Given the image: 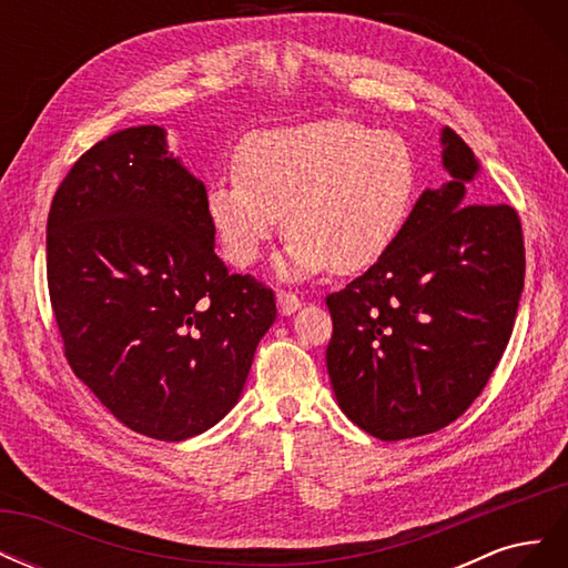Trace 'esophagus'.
Segmentation results:
<instances>
[{"instance_id": "34e87169", "label": "esophagus", "mask_w": 568, "mask_h": 568, "mask_svg": "<svg viewBox=\"0 0 568 568\" xmlns=\"http://www.w3.org/2000/svg\"><path fill=\"white\" fill-rule=\"evenodd\" d=\"M277 307H280V315L288 317V315H294L298 307H301V298L296 294H291V291H280V294H277Z\"/></svg>"}]
</instances>
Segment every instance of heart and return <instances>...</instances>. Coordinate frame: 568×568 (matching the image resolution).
I'll list each match as a JSON object with an SVG mask.
<instances>
[{
	"mask_svg": "<svg viewBox=\"0 0 568 568\" xmlns=\"http://www.w3.org/2000/svg\"><path fill=\"white\" fill-rule=\"evenodd\" d=\"M236 163L242 179L222 173L209 184L213 230L230 261L246 267L284 215L291 234L274 257L282 280L374 265L398 239L417 192L403 136L341 118L255 132Z\"/></svg>",
	"mask_w": 568,
	"mask_h": 568,
	"instance_id": "b5f03b06",
	"label": "heart"
}]
</instances>
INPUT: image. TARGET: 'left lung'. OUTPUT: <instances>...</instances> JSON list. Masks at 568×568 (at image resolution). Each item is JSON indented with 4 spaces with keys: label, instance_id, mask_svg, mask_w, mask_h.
I'll list each match as a JSON object with an SVG mask.
<instances>
[{
    "label": "left lung",
    "instance_id": "left-lung-1",
    "mask_svg": "<svg viewBox=\"0 0 568 568\" xmlns=\"http://www.w3.org/2000/svg\"><path fill=\"white\" fill-rule=\"evenodd\" d=\"M448 182L424 189L393 246L326 296L332 388L353 424L403 440L455 422L507 348L524 291V236L505 203H469L474 151L440 130Z\"/></svg>",
    "mask_w": 568,
    "mask_h": 568
}]
</instances>
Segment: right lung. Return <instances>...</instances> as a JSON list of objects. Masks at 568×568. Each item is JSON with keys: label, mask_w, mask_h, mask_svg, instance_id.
Segmentation results:
<instances>
[{"label": "right lung", "mask_w": 568, "mask_h": 568, "mask_svg": "<svg viewBox=\"0 0 568 568\" xmlns=\"http://www.w3.org/2000/svg\"><path fill=\"white\" fill-rule=\"evenodd\" d=\"M159 125L94 144L47 220V280L68 365L136 434L186 440L236 405L274 294L215 253L205 184Z\"/></svg>", "instance_id": "1"}]
</instances>
